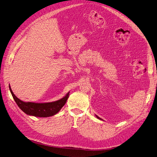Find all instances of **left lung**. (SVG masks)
I'll return each mask as SVG.
<instances>
[{
	"mask_svg": "<svg viewBox=\"0 0 157 157\" xmlns=\"http://www.w3.org/2000/svg\"><path fill=\"white\" fill-rule=\"evenodd\" d=\"M96 117L97 118H98V119H99V120H101V118H100V117H98V116H96Z\"/></svg>",
	"mask_w": 157,
	"mask_h": 157,
	"instance_id": "8db88e82",
	"label": "left lung"
}]
</instances>
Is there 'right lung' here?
<instances>
[{
	"label": "right lung",
	"mask_w": 157,
	"mask_h": 157,
	"mask_svg": "<svg viewBox=\"0 0 157 157\" xmlns=\"http://www.w3.org/2000/svg\"><path fill=\"white\" fill-rule=\"evenodd\" d=\"M9 88L12 97L16 101L18 107L22 110V111L26 113L27 115L32 116L35 117H50L56 115L60 109L63 107L66 103V101L69 96V92L67 93L65 96L63 98L52 101V102L47 103H35V102H25L14 95L12 92V89L9 85Z\"/></svg>",
	"instance_id": "right-lung-1"
}]
</instances>
